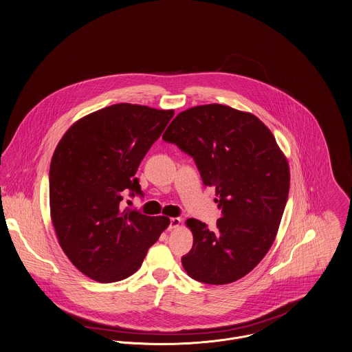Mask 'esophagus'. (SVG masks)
<instances>
[{"label":"esophagus","instance_id":"obj_1","mask_svg":"<svg viewBox=\"0 0 352 352\" xmlns=\"http://www.w3.org/2000/svg\"><path fill=\"white\" fill-rule=\"evenodd\" d=\"M180 223H182V219H180V218H172V219L169 221V230L179 227Z\"/></svg>","mask_w":352,"mask_h":352}]
</instances>
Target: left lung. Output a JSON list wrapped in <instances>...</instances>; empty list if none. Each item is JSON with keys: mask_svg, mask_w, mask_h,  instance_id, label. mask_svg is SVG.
I'll use <instances>...</instances> for the list:
<instances>
[{"mask_svg": "<svg viewBox=\"0 0 352 352\" xmlns=\"http://www.w3.org/2000/svg\"><path fill=\"white\" fill-rule=\"evenodd\" d=\"M162 140L191 156L222 210L217 228L188 219L191 252L182 258L196 281L224 285L250 273L266 256L288 200V161L256 116L224 104L177 114Z\"/></svg>", "mask_w": 352, "mask_h": 352, "instance_id": "1", "label": "left lung"}]
</instances>
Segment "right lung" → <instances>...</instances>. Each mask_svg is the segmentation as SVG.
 <instances>
[{
    "label": "right lung",
    "mask_w": 352,
    "mask_h": 352,
    "mask_svg": "<svg viewBox=\"0 0 352 352\" xmlns=\"http://www.w3.org/2000/svg\"><path fill=\"white\" fill-rule=\"evenodd\" d=\"M173 110L117 103L67 130L50 166V207L65 256L87 277L116 283L135 273L168 227L165 217L121 208L144 193L134 176Z\"/></svg>",
    "instance_id": "1"
}]
</instances>
